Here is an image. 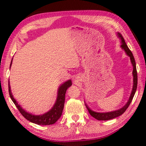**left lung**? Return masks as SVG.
<instances>
[{
    "instance_id": "1",
    "label": "left lung",
    "mask_w": 146,
    "mask_h": 146,
    "mask_svg": "<svg viewBox=\"0 0 146 146\" xmlns=\"http://www.w3.org/2000/svg\"><path fill=\"white\" fill-rule=\"evenodd\" d=\"M119 38L121 39V47L124 50L125 53H126L128 56L130 57V61H131V63L133 66V71H132V75H133V86H132V90L131 92V94H130V98H129V100L128 102L125 104V105L123 107H122L120 109L115 110V111L112 112H108V113H97V112L93 111L91 109H90L88 108V106H87L86 104H85V106H86L87 110L89 112L90 115H91L92 117H94L95 119L98 120H102V121H106V120H110L112 119L116 118V117L120 116L123 114L124 112L126 110L127 108H128V106H130V103H131L132 99H133L134 95L135 94V92L137 90V68H136V63H135V58H134L133 55H132V53L129 49V48L127 46V44H125L124 39H123V36H121L120 33H118Z\"/></svg>"
}]
</instances>
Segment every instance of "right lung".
<instances>
[{"label": "right lung", "instance_id": "right-lung-1", "mask_svg": "<svg viewBox=\"0 0 146 146\" xmlns=\"http://www.w3.org/2000/svg\"><path fill=\"white\" fill-rule=\"evenodd\" d=\"M12 60L11 62V66ZM72 85V82L71 80L65 82L62 84H61L58 88V97H57L56 101L53 106L50 110H48L47 113H45L43 115H32L31 113H27V111L23 109V108L18 104L16 100H15L13 97L12 93L11 92V88H10V84L9 82V96L11 98V100L16 105V108H18L20 113L22 114L23 117L28 121L32 122V123H36L38 125H51L55 123L60 119L62 114V110L64 109V106L65 102V94H66V90L68 89V87H70Z\"/></svg>", "mask_w": 146, "mask_h": 146}]
</instances>
